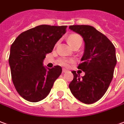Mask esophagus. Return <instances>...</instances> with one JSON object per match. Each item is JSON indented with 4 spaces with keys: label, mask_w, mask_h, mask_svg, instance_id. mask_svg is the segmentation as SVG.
Here are the masks:
<instances>
[{
    "label": "esophagus",
    "mask_w": 124,
    "mask_h": 124,
    "mask_svg": "<svg viewBox=\"0 0 124 124\" xmlns=\"http://www.w3.org/2000/svg\"><path fill=\"white\" fill-rule=\"evenodd\" d=\"M66 71H68V70L65 69V68H63V69H62V72H63V73H65V72H66Z\"/></svg>",
    "instance_id": "esophagus-1"
}]
</instances>
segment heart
Wrapping results in <instances>:
<instances>
[{"mask_svg":"<svg viewBox=\"0 0 124 124\" xmlns=\"http://www.w3.org/2000/svg\"><path fill=\"white\" fill-rule=\"evenodd\" d=\"M68 40L70 45L73 47L74 45H76L77 44L82 43V38L80 35H79L78 34H71L68 37ZM58 64L61 65L62 66L68 67L69 66L70 64H71V62H73V60L71 58H67L62 57L60 58L58 60Z\"/></svg>","mask_w":124,"mask_h":124,"instance_id":"1","label":"heart"}]
</instances>
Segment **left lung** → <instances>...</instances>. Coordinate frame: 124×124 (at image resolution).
<instances>
[{"label":"left lung","mask_w":124,"mask_h":124,"mask_svg":"<svg viewBox=\"0 0 124 124\" xmlns=\"http://www.w3.org/2000/svg\"><path fill=\"white\" fill-rule=\"evenodd\" d=\"M69 28L80 34L85 45L82 62L78 67L85 76L81 78L76 71H71L74 79L70 89L79 101L92 104L105 94L113 78L117 62L115 47L104 34L92 26L75 25Z\"/></svg>","instance_id":"1"}]
</instances>
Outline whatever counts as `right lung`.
<instances>
[{"mask_svg":"<svg viewBox=\"0 0 124 124\" xmlns=\"http://www.w3.org/2000/svg\"><path fill=\"white\" fill-rule=\"evenodd\" d=\"M66 27L38 25L22 33L12 44L8 59L12 79L17 92L26 101L36 102L44 99L62 73L60 66L46 69L43 62Z\"/></svg>","mask_w":124,"mask_h":124,"instance_id":"obj_1","label":"right lung"}]
</instances>
